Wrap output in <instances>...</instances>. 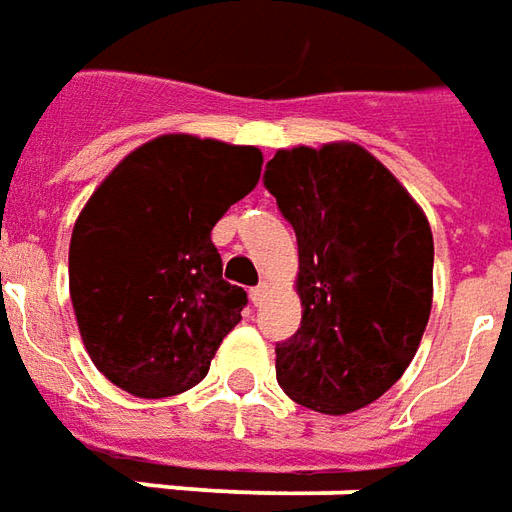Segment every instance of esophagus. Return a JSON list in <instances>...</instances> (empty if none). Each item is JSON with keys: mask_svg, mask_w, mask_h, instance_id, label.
<instances>
[{"mask_svg": "<svg viewBox=\"0 0 512 512\" xmlns=\"http://www.w3.org/2000/svg\"><path fill=\"white\" fill-rule=\"evenodd\" d=\"M266 294H269V285L260 283V285H255L252 291H249V300L255 302V305H260V302L266 300Z\"/></svg>", "mask_w": 512, "mask_h": 512, "instance_id": "esophagus-1", "label": "esophagus"}]
</instances>
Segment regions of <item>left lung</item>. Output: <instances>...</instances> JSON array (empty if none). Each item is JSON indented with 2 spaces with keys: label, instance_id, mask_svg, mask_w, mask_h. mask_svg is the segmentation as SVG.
Masks as SVG:
<instances>
[{
  "label": "left lung",
  "instance_id": "1",
  "mask_svg": "<svg viewBox=\"0 0 512 512\" xmlns=\"http://www.w3.org/2000/svg\"><path fill=\"white\" fill-rule=\"evenodd\" d=\"M263 182L300 249L302 325L274 347L277 381L322 415L364 409L406 373L429 322V218L356 142L280 148Z\"/></svg>",
  "mask_w": 512,
  "mask_h": 512
}]
</instances>
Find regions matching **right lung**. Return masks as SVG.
Returning <instances> with one entry per match:
<instances>
[{
	"label": "right lung",
	"mask_w": 512,
	"mask_h": 512,
	"mask_svg": "<svg viewBox=\"0 0 512 512\" xmlns=\"http://www.w3.org/2000/svg\"><path fill=\"white\" fill-rule=\"evenodd\" d=\"M263 154L162 134L125 156L83 204L69 241V297L83 347L114 387L170 398L196 387L246 291L221 277L212 227L249 196Z\"/></svg>",
	"instance_id": "add662e5"
}]
</instances>
